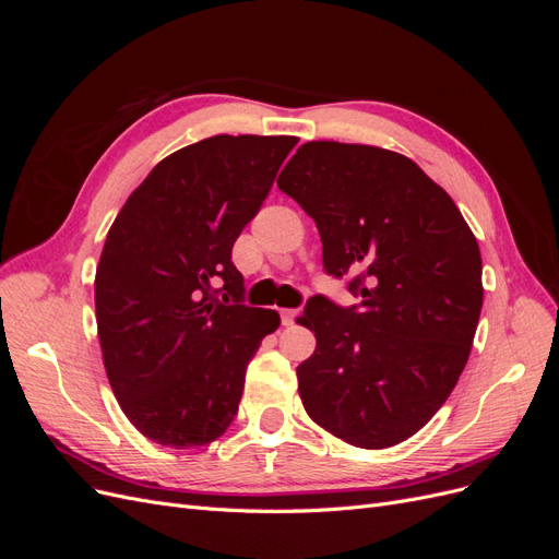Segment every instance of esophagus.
<instances>
[{
  "label": "esophagus",
  "mask_w": 559,
  "mask_h": 559,
  "mask_svg": "<svg viewBox=\"0 0 559 559\" xmlns=\"http://www.w3.org/2000/svg\"><path fill=\"white\" fill-rule=\"evenodd\" d=\"M280 317H282V326H292L296 317H298V310H292V308H282L280 310Z\"/></svg>",
  "instance_id": "obj_1"
}]
</instances>
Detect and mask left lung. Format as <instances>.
I'll use <instances>...</instances> for the list:
<instances>
[{
  "label": "left lung",
  "mask_w": 559,
  "mask_h": 559,
  "mask_svg": "<svg viewBox=\"0 0 559 559\" xmlns=\"http://www.w3.org/2000/svg\"><path fill=\"white\" fill-rule=\"evenodd\" d=\"M314 218L331 275L359 308L312 298L314 331L296 368L308 415L341 441L382 450L417 433L468 361L483 308V261L454 200L396 151L306 142L277 179Z\"/></svg>",
  "instance_id": "8db88e82"
}]
</instances>
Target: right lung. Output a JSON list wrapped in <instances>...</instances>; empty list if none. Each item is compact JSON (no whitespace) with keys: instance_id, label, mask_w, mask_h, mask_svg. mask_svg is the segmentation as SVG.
<instances>
[{"instance_id":"add662e5","label":"right lung","mask_w":559,"mask_h":559,"mask_svg":"<svg viewBox=\"0 0 559 559\" xmlns=\"http://www.w3.org/2000/svg\"><path fill=\"white\" fill-rule=\"evenodd\" d=\"M296 144L214 134L183 146L114 218L95 270L97 335L114 396L148 441L207 445L238 415L247 366L280 314L226 306L242 292L230 249Z\"/></svg>"}]
</instances>
